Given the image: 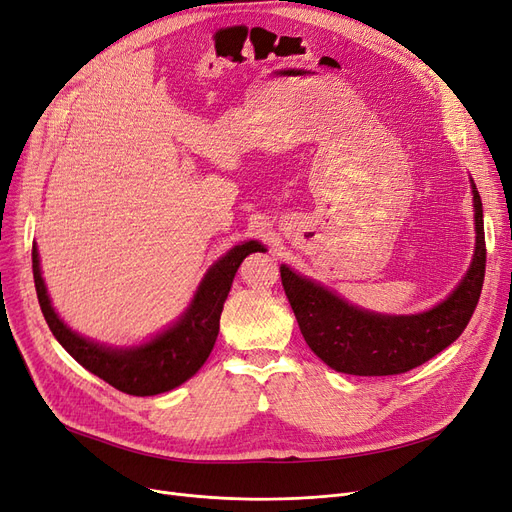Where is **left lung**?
Masks as SVG:
<instances>
[{
    "mask_svg": "<svg viewBox=\"0 0 512 512\" xmlns=\"http://www.w3.org/2000/svg\"><path fill=\"white\" fill-rule=\"evenodd\" d=\"M472 194L477 221L475 259L460 287L430 312L413 316L371 314L348 306L287 266L280 268L282 287L301 335L318 358L331 369L350 375H399L420 367L456 342L479 304L485 278L483 204L475 183Z\"/></svg>",
    "mask_w": 512,
    "mask_h": 512,
    "instance_id": "1",
    "label": "left lung"
}]
</instances>
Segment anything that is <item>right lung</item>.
<instances>
[{"mask_svg": "<svg viewBox=\"0 0 512 512\" xmlns=\"http://www.w3.org/2000/svg\"><path fill=\"white\" fill-rule=\"evenodd\" d=\"M257 251H263V246L255 240L234 246L208 270L192 306L187 308L179 323L151 339L149 344L132 350H109L67 329L50 306L35 246L31 257L37 301H40L42 314L59 344L82 367L99 375L116 390L132 396H154L177 388L204 365L215 346L223 301L230 293L232 280L242 259Z\"/></svg>", "mask_w": 512, "mask_h": 512, "instance_id": "1", "label": "right lung"}]
</instances>
